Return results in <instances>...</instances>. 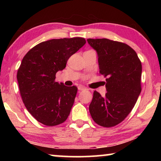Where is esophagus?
Listing matches in <instances>:
<instances>
[{"mask_svg":"<svg viewBox=\"0 0 161 161\" xmlns=\"http://www.w3.org/2000/svg\"><path fill=\"white\" fill-rule=\"evenodd\" d=\"M86 88L83 86H78V90L79 91H83V90H85Z\"/></svg>","mask_w":161,"mask_h":161,"instance_id":"1","label":"esophagus"}]
</instances>
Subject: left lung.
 <instances>
[{
	"label": "left lung",
	"instance_id": "left-lung-1",
	"mask_svg": "<svg viewBox=\"0 0 161 161\" xmlns=\"http://www.w3.org/2000/svg\"><path fill=\"white\" fill-rule=\"evenodd\" d=\"M98 54L100 74L106 77L107 92H94L89 112L95 123L116 126L134 107L141 92L142 65L135 50L124 42L106 38L87 39Z\"/></svg>",
	"mask_w": 161,
	"mask_h": 161
}]
</instances>
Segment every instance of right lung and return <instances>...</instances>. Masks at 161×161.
Instances as JSON below:
<instances>
[{"label":"right lung","mask_w":161,"mask_h":161,"mask_svg":"<svg viewBox=\"0 0 161 161\" xmlns=\"http://www.w3.org/2000/svg\"><path fill=\"white\" fill-rule=\"evenodd\" d=\"M86 43L82 37L53 39L40 42L24 56L17 73L23 102L38 122L54 126L69 115L77 87L55 81L72 54Z\"/></svg>","instance_id":"1"}]
</instances>
